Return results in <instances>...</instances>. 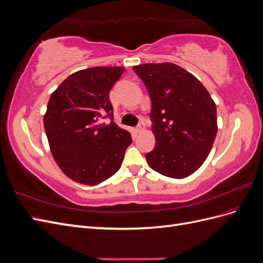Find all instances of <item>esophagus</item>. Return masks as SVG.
<instances>
[{
    "instance_id": "obj_1",
    "label": "esophagus",
    "mask_w": 263,
    "mask_h": 263,
    "mask_svg": "<svg viewBox=\"0 0 263 263\" xmlns=\"http://www.w3.org/2000/svg\"><path fill=\"white\" fill-rule=\"evenodd\" d=\"M144 129H145V123L141 121V122L139 123V125L137 126V128H136V132H137L138 134H140V133H142V132H144Z\"/></svg>"
}]
</instances>
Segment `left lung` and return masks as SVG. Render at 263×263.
<instances>
[{
    "label": "left lung",
    "mask_w": 263,
    "mask_h": 263,
    "mask_svg": "<svg viewBox=\"0 0 263 263\" xmlns=\"http://www.w3.org/2000/svg\"><path fill=\"white\" fill-rule=\"evenodd\" d=\"M133 70L151 99L157 144L146 155L149 166L173 179L191 176L204 163L216 137V104L192 73L174 63H144Z\"/></svg>",
    "instance_id": "left-lung-1"
}]
</instances>
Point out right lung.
I'll return each mask as SVG.
<instances>
[{"label": "right lung", "mask_w": 263, "mask_h": 263, "mask_svg": "<svg viewBox=\"0 0 263 263\" xmlns=\"http://www.w3.org/2000/svg\"><path fill=\"white\" fill-rule=\"evenodd\" d=\"M123 67H93L69 76L50 95L44 126L51 155L68 178L95 185L119 170L132 135L113 119L109 91ZM107 114L109 124L101 119Z\"/></svg>", "instance_id": "right-lung-1"}]
</instances>
